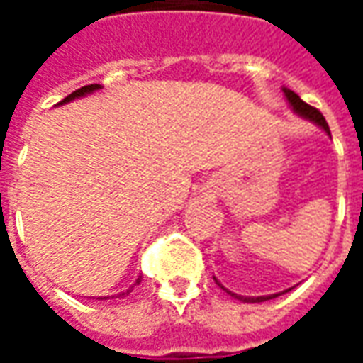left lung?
I'll return each mask as SVG.
<instances>
[{"instance_id": "left-lung-1", "label": "left lung", "mask_w": 363, "mask_h": 363, "mask_svg": "<svg viewBox=\"0 0 363 363\" xmlns=\"http://www.w3.org/2000/svg\"><path fill=\"white\" fill-rule=\"evenodd\" d=\"M281 91H284V96H286V101H288V104L291 106V111L296 112L297 116H301V118L305 120H311L313 124H317V126L320 128V130H325L327 132V135H330V130H328V124L327 120H325V116L320 114L317 108H313L311 104H307L305 101H301L299 99V95L297 93H294L291 89H288V87H281ZM213 280H216V284L220 286L225 294H229L231 297H235V299H239V301H243V303H262V301H268V299H274V297L281 296V294H286V291H289V289H284V291H280V294H270V296H239V294H235V291H229L225 286H221L220 281H218V278L213 276Z\"/></svg>"}]
</instances>
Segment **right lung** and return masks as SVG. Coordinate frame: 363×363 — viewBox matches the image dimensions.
I'll use <instances>...</instances> for the list:
<instances>
[{"label": "right lung", "instance_id": "add662e5", "mask_svg": "<svg viewBox=\"0 0 363 363\" xmlns=\"http://www.w3.org/2000/svg\"><path fill=\"white\" fill-rule=\"evenodd\" d=\"M101 87H103V85H99V83H93V85H85V87H82V89L74 91L72 95H67L66 99H64V101H60L58 104L72 103V101H75V99H82V96L91 95V93H95V91H99V89H101ZM140 281H142V276H138V280H135V284H140ZM135 284H134V286H135ZM134 286H132V288H134ZM132 288L126 289V291H122V294H118V296H126V294H130V291H132ZM112 297H114V296H112ZM99 299H101V297H99Z\"/></svg>", "mask_w": 363, "mask_h": 363}]
</instances>
